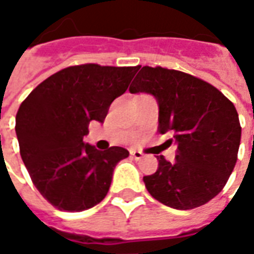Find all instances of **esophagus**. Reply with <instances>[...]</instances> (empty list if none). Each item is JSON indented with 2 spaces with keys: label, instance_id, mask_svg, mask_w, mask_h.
<instances>
[{
  "label": "esophagus",
  "instance_id": "esophagus-1",
  "mask_svg": "<svg viewBox=\"0 0 254 254\" xmlns=\"http://www.w3.org/2000/svg\"><path fill=\"white\" fill-rule=\"evenodd\" d=\"M130 156H132L133 159L140 160V159H141V158H143L144 155H143V152H140V151H136V149H132V151H130Z\"/></svg>",
  "mask_w": 254,
  "mask_h": 254
}]
</instances>
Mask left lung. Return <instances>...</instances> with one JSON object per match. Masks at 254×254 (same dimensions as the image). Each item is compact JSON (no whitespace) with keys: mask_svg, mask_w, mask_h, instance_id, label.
Segmentation results:
<instances>
[{"mask_svg":"<svg viewBox=\"0 0 254 254\" xmlns=\"http://www.w3.org/2000/svg\"><path fill=\"white\" fill-rule=\"evenodd\" d=\"M154 95L162 134L177 144L176 162L158 156L155 174L144 177L149 194L167 207L193 209L212 200L234 170L241 125L234 105L201 78L166 67L143 66L129 87Z\"/></svg>","mask_w":254,"mask_h":254,"instance_id":"left-lung-1","label":"left lung"}]
</instances>
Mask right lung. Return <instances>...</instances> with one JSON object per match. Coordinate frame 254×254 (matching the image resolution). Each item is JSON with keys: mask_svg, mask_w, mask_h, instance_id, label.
I'll return each mask as SVG.
<instances>
[{"mask_svg": "<svg viewBox=\"0 0 254 254\" xmlns=\"http://www.w3.org/2000/svg\"><path fill=\"white\" fill-rule=\"evenodd\" d=\"M138 66L84 64L42 81L20 105L16 134L20 155L35 188L61 211L78 212L107 194L113 171L127 149L99 151L84 144L91 121H105Z\"/></svg>", "mask_w": 254, "mask_h": 254, "instance_id": "1", "label": "right lung"}]
</instances>
